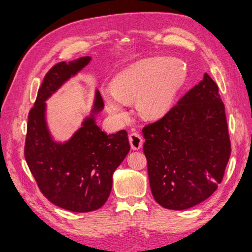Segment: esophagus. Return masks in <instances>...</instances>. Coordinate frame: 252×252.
Listing matches in <instances>:
<instances>
[{
	"mask_svg": "<svg viewBox=\"0 0 252 252\" xmlns=\"http://www.w3.org/2000/svg\"><path fill=\"white\" fill-rule=\"evenodd\" d=\"M128 140L129 144H131V148L133 150H140L142 148L143 144V139L139 133H132L128 136Z\"/></svg>",
	"mask_w": 252,
	"mask_h": 252,
	"instance_id": "obj_1",
	"label": "esophagus"
}]
</instances>
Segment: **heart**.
I'll return each mask as SVG.
<instances>
[{"label": "heart", "instance_id": "1", "mask_svg": "<svg viewBox=\"0 0 252 252\" xmlns=\"http://www.w3.org/2000/svg\"><path fill=\"white\" fill-rule=\"evenodd\" d=\"M185 78V70L177 60L163 58L138 62L113 79L110 90L102 93L105 108L112 116L124 119L126 103L137 98L142 117L159 118L169 110Z\"/></svg>", "mask_w": 252, "mask_h": 252}]
</instances>
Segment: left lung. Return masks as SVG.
<instances>
[{
	"label": "left lung",
	"mask_w": 252,
	"mask_h": 252,
	"mask_svg": "<svg viewBox=\"0 0 252 252\" xmlns=\"http://www.w3.org/2000/svg\"><path fill=\"white\" fill-rule=\"evenodd\" d=\"M142 134L151 190L158 204L188 209L217 190L231 145L224 103L207 73Z\"/></svg>",
	"instance_id": "1"
}]
</instances>
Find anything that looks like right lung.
Segmentation results:
<instances>
[{"instance_id":"add662e5","label":"right lung","mask_w":252,"mask_h":252,"mask_svg":"<svg viewBox=\"0 0 252 252\" xmlns=\"http://www.w3.org/2000/svg\"><path fill=\"white\" fill-rule=\"evenodd\" d=\"M90 56L61 62L48 71L29 112L25 159L44 196L54 205L73 213L100 208L112 189L114 170L129 151L126 129L107 135L95 123L103 109L99 91L95 93L91 115L70 139L56 142L46 123L45 101L90 63Z\"/></svg>"}]
</instances>
